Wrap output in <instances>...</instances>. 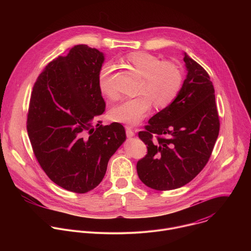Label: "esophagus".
I'll return each mask as SVG.
<instances>
[{"instance_id": "esophagus-1", "label": "esophagus", "mask_w": 251, "mask_h": 251, "mask_svg": "<svg viewBox=\"0 0 251 251\" xmlns=\"http://www.w3.org/2000/svg\"><path fill=\"white\" fill-rule=\"evenodd\" d=\"M126 135H127V137L130 138V137H133L135 135V133L130 127H126Z\"/></svg>"}]
</instances>
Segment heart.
I'll return each mask as SVG.
<instances>
[{
    "label": "heart",
    "mask_w": 251,
    "mask_h": 251,
    "mask_svg": "<svg viewBox=\"0 0 251 251\" xmlns=\"http://www.w3.org/2000/svg\"><path fill=\"white\" fill-rule=\"evenodd\" d=\"M125 60L144 77L140 88L142 94L121 99L112 107L109 115L115 122L133 126L147 116L153 102L157 108H165L175 101L182 89L183 75L175 64L162 62L151 53L132 52L126 55ZM113 69V64L107 62L98 74L99 90L108 97L115 95L110 83Z\"/></svg>",
    "instance_id": "1"
}]
</instances>
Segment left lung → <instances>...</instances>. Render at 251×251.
<instances>
[{"mask_svg": "<svg viewBox=\"0 0 251 251\" xmlns=\"http://www.w3.org/2000/svg\"><path fill=\"white\" fill-rule=\"evenodd\" d=\"M184 61L188 75L180 93L138 133L147 154L137 162V173L143 183L157 191L190 183L208 162L220 132L208 74L187 53Z\"/></svg>", "mask_w": 251, "mask_h": 251, "instance_id": "8db88e82", "label": "left lung"}]
</instances>
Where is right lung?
I'll return each instance as SVG.
<instances>
[{"label": "right lung", "instance_id": "obj_1", "mask_svg": "<svg viewBox=\"0 0 251 251\" xmlns=\"http://www.w3.org/2000/svg\"><path fill=\"white\" fill-rule=\"evenodd\" d=\"M103 53L86 45L50 61L34 82L26 130L33 154L50 180L85 194L102 181L126 139L117 122L102 126L105 101L98 87Z\"/></svg>", "mask_w": 251, "mask_h": 251}]
</instances>
